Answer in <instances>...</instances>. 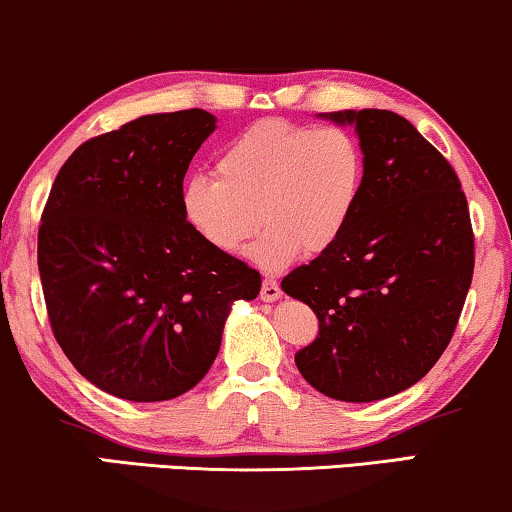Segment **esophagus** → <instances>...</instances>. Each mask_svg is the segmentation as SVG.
<instances>
[{
  "mask_svg": "<svg viewBox=\"0 0 512 512\" xmlns=\"http://www.w3.org/2000/svg\"><path fill=\"white\" fill-rule=\"evenodd\" d=\"M279 298H282V289H279L277 279L265 277L263 286H261V300L263 303H275V300H279Z\"/></svg>",
  "mask_w": 512,
  "mask_h": 512,
  "instance_id": "34e87169",
  "label": "esophagus"
}]
</instances>
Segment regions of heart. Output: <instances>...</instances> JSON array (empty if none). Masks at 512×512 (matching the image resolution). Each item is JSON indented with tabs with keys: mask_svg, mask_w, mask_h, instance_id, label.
Instances as JSON below:
<instances>
[{
	"mask_svg": "<svg viewBox=\"0 0 512 512\" xmlns=\"http://www.w3.org/2000/svg\"><path fill=\"white\" fill-rule=\"evenodd\" d=\"M214 177H188L181 212L202 242L233 254L258 221L249 258L265 270L289 265L300 251L324 254L345 233L363 188V151L340 125H296L268 118L219 153Z\"/></svg>",
	"mask_w": 512,
	"mask_h": 512,
	"instance_id": "b5f03b06",
	"label": "heart"
}]
</instances>
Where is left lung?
<instances>
[{
    "instance_id": "1",
    "label": "left lung",
    "mask_w": 512,
    "mask_h": 512,
    "mask_svg": "<svg viewBox=\"0 0 512 512\" xmlns=\"http://www.w3.org/2000/svg\"><path fill=\"white\" fill-rule=\"evenodd\" d=\"M363 151L359 205L338 242L282 279L319 319L300 375L321 394L380 401L412 387L450 345L473 279L475 244L454 167L403 116L335 111Z\"/></svg>"
}]
</instances>
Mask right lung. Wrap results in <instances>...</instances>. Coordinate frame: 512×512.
Listing matches in <instances>:
<instances>
[{
	"label": "right lung",
	"mask_w": 512,
	"mask_h": 512,
	"mask_svg": "<svg viewBox=\"0 0 512 512\" xmlns=\"http://www.w3.org/2000/svg\"><path fill=\"white\" fill-rule=\"evenodd\" d=\"M216 118L142 116L83 142L60 167L39 226L53 335L95 387L151 403L193 389L219 354L233 300L261 275L202 242L181 186Z\"/></svg>",
	"instance_id": "right-lung-1"
}]
</instances>
